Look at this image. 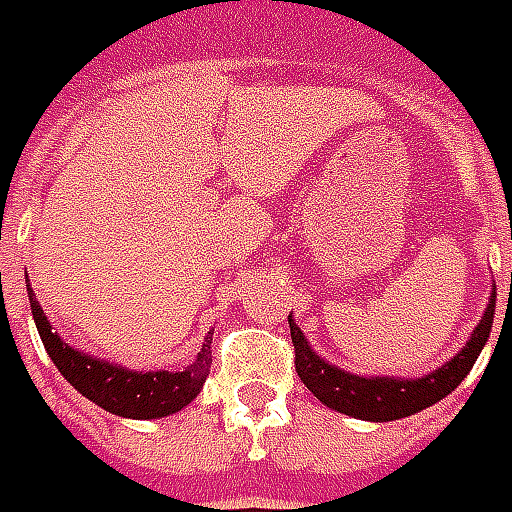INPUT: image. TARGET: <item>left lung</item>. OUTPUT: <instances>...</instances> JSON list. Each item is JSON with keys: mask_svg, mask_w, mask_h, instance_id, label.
<instances>
[{"mask_svg": "<svg viewBox=\"0 0 512 512\" xmlns=\"http://www.w3.org/2000/svg\"><path fill=\"white\" fill-rule=\"evenodd\" d=\"M494 307H497V294L491 299V305L486 307L480 324L475 326L470 343L464 345L445 367L418 380L361 378V375L337 370V367L326 364L321 356H315L310 351L305 334L299 332V326L288 318L297 375L313 391V397H318L326 407H332L337 413H345V416L361 418V421H397V418L413 416L418 410H424V407L448 397L453 388L467 378V372L478 361L483 345L489 343Z\"/></svg>", "mask_w": 512, "mask_h": 512, "instance_id": "obj_1", "label": "left lung"}]
</instances>
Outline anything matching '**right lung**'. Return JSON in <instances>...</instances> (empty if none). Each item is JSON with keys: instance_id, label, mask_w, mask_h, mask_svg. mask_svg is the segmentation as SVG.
I'll return each mask as SVG.
<instances>
[{"instance_id": "1", "label": "right lung", "mask_w": 512, "mask_h": 512, "mask_svg": "<svg viewBox=\"0 0 512 512\" xmlns=\"http://www.w3.org/2000/svg\"><path fill=\"white\" fill-rule=\"evenodd\" d=\"M26 286H29V278H26ZM29 302H32L34 324L42 337V345L56 364V370L78 388L83 397L115 416L161 418L175 413L197 397L213 364V351H210L213 332H210L197 361L183 372H132L124 367H113V364L96 361L86 353L69 348L51 329L34 294H29Z\"/></svg>"}]
</instances>
